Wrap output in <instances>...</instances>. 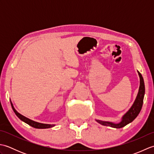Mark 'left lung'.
<instances>
[{"label":"left lung","mask_w":154,"mask_h":154,"mask_svg":"<svg viewBox=\"0 0 154 154\" xmlns=\"http://www.w3.org/2000/svg\"><path fill=\"white\" fill-rule=\"evenodd\" d=\"M138 73L140 77V80L138 95H137L134 103V104H132L131 108H130V109L128 110V112L122 116L121 122H120L119 123L115 124L111 122H106V121L96 120L97 122L102 124L103 126H110L112 128H120L125 126L128 124L132 122V121L136 119L137 116L139 114L140 110L142 109L143 97H144V94H145L144 81H143V79L141 73H140L139 71H138Z\"/></svg>","instance_id":"1"}]
</instances>
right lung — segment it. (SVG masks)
I'll use <instances>...</instances> for the list:
<instances>
[{"mask_svg":"<svg viewBox=\"0 0 154 154\" xmlns=\"http://www.w3.org/2000/svg\"><path fill=\"white\" fill-rule=\"evenodd\" d=\"M11 106L13 110H14V113L16 114V115L23 122H24L25 123L28 124V125L31 126L32 127H34L35 128H39V129H44V128H51L55 126V124H42V123H39L37 122H35V121L32 120L30 119H28V118L24 116L22 114H20V113H18L17 111L15 110V109L13 106L12 103L11 102Z\"/></svg>","mask_w":154,"mask_h":154,"instance_id":"right-lung-1","label":"right lung"}]
</instances>
